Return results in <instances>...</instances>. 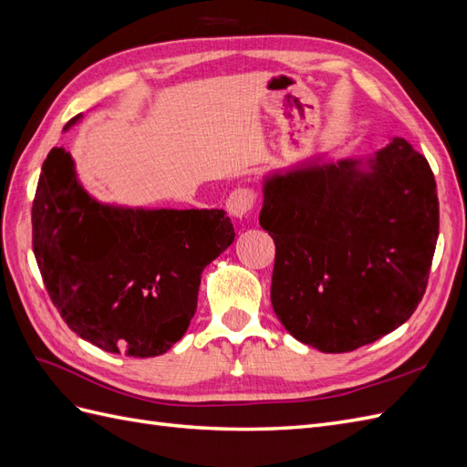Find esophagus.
Wrapping results in <instances>:
<instances>
[{
	"label": "esophagus",
	"mask_w": 467,
	"mask_h": 467,
	"mask_svg": "<svg viewBox=\"0 0 467 467\" xmlns=\"http://www.w3.org/2000/svg\"><path fill=\"white\" fill-rule=\"evenodd\" d=\"M257 202V191L253 187H237L232 191V194L225 199V208H228L230 214L237 220L245 218L249 212L255 208Z\"/></svg>",
	"instance_id": "1"
}]
</instances>
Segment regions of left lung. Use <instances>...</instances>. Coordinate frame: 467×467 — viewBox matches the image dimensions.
<instances>
[{
	"mask_svg": "<svg viewBox=\"0 0 467 467\" xmlns=\"http://www.w3.org/2000/svg\"><path fill=\"white\" fill-rule=\"evenodd\" d=\"M370 169L338 161L265 185L259 222L276 247L275 314L323 352L398 329L427 290L441 218L432 169L403 138L379 150Z\"/></svg>",
	"mask_w": 467,
	"mask_h": 467,
	"instance_id": "8db88e82",
	"label": "left lung"
}]
</instances>
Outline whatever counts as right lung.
Masks as SVG:
<instances>
[{"label": "right lung", "instance_id": "add662e5", "mask_svg": "<svg viewBox=\"0 0 467 467\" xmlns=\"http://www.w3.org/2000/svg\"><path fill=\"white\" fill-rule=\"evenodd\" d=\"M234 237L223 210L105 206L78 185L66 150L42 163L33 201L42 282L67 327L107 352L150 358L171 348L196 312L202 268Z\"/></svg>", "mask_w": 467, "mask_h": 467}]
</instances>
